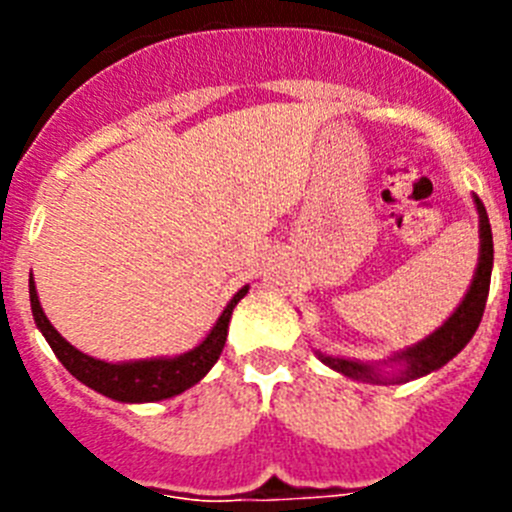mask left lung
<instances>
[{
	"label": "left lung",
	"mask_w": 512,
	"mask_h": 512,
	"mask_svg": "<svg viewBox=\"0 0 512 512\" xmlns=\"http://www.w3.org/2000/svg\"><path fill=\"white\" fill-rule=\"evenodd\" d=\"M474 205L479 212V238H482V248H479V264L474 271L472 287H469L467 297L461 300V305L456 307V312L451 315L436 333L425 338V341L415 343V346L405 348L392 361L402 366L400 374L395 377V382H410V379H418L423 374H431L436 369H441L446 361L454 359L461 348L472 341L474 330L479 328V320L485 315V302L490 295V277H492V228L490 217H487L485 205L474 197ZM323 364H328L330 369L346 374L351 379H361V382H387V379H379L377 366L361 364V361H348V359H336V356H323L318 354Z\"/></svg>",
	"instance_id": "obj_1"
}]
</instances>
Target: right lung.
Listing matches in <instances>:
<instances>
[{"label": "right lung", "instance_id": "1", "mask_svg": "<svg viewBox=\"0 0 512 512\" xmlns=\"http://www.w3.org/2000/svg\"><path fill=\"white\" fill-rule=\"evenodd\" d=\"M246 292L248 287L235 292V297L228 302L223 315L217 318L215 328L210 330V336L200 346H194L192 351H187V354L174 356V359L125 361V364H107V361L92 359V356L81 354L79 348L71 346L53 328L51 320L45 318L33 279H30V307H33V318L38 323L40 333L45 336V341L51 343L53 354L58 356V361L81 384H87V387L97 390L99 395L112 397L117 402H156L189 390L192 384H197L210 372L212 364L223 354L233 307L246 297Z\"/></svg>", "mask_w": 512, "mask_h": 512}]
</instances>
